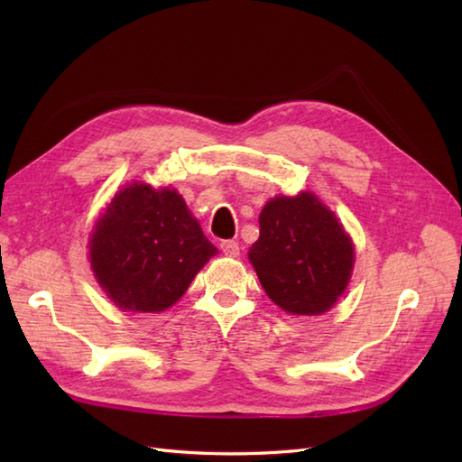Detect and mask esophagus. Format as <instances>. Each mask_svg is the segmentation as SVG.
<instances>
[{
    "instance_id": "1",
    "label": "esophagus",
    "mask_w": 462,
    "mask_h": 462,
    "mask_svg": "<svg viewBox=\"0 0 462 462\" xmlns=\"http://www.w3.org/2000/svg\"><path fill=\"white\" fill-rule=\"evenodd\" d=\"M219 248H221V253L229 256V258H236L241 254V246H239V243H235V241H221Z\"/></svg>"
}]
</instances>
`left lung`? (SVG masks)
<instances>
[{
	"mask_svg": "<svg viewBox=\"0 0 462 462\" xmlns=\"http://www.w3.org/2000/svg\"><path fill=\"white\" fill-rule=\"evenodd\" d=\"M258 221L260 236L248 260L265 295L289 314L328 312L355 265V246L341 221L312 192L272 199Z\"/></svg>",
	"mask_w": 462,
	"mask_h": 462,
	"instance_id": "1",
	"label": "left lung"
}]
</instances>
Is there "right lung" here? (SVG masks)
Wrapping results in <instances>:
<instances>
[{"label":"right lung","instance_id":"obj_1","mask_svg":"<svg viewBox=\"0 0 462 462\" xmlns=\"http://www.w3.org/2000/svg\"><path fill=\"white\" fill-rule=\"evenodd\" d=\"M88 246L96 282L133 312L170 309L217 254L177 190L136 180L109 202Z\"/></svg>","mask_w":462,"mask_h":462}]
</instances>
